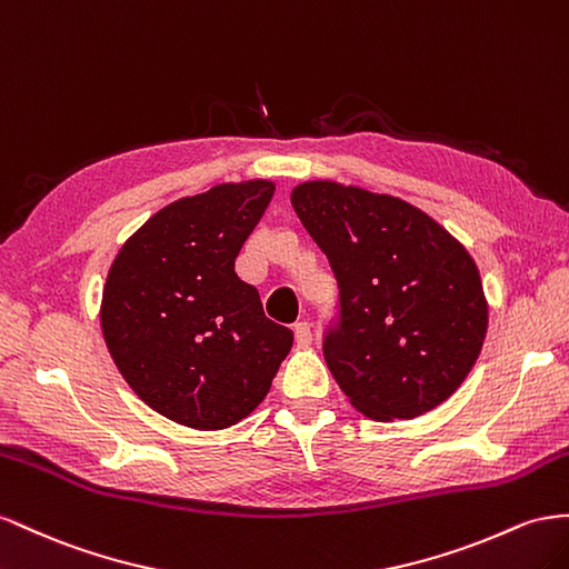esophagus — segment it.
<instances>
[{
    "mask_svg": "<svg viewBox=\"0 0 569 569\" xmlns=\"http://www.w3.org/2000/svg\"><path fill=\"white\" fill-rule=\"evenodd\" d=\"M293 331H296V343H298L300 348H310V343H312V329H310V323H307V321H298Z\"/></svg>",
    "mask_w": 569,
    "mask_h": 569,
    "instance_id": "esophagus-1",
    "label": "esophagus"
}]
</instances>
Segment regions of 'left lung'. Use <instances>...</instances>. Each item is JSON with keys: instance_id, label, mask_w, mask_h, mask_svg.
<instances>
[{"instance_id": "1", "label": "left lung", "mask_w": 569, "mask_h": 569, "mask_svg": "<svg viewBox=\"0 0 569 569\" xmlns=\"http://www.w3.org/2000/svg\"><path fill=\"white\" fill-rule=\"evenodd\" d=\"M340 290L323 338L336 383L369 419H415L472 371L489 302L472 254L427 212L393 194L336 181L290 192Z\"/></svg>"}]
</instances>
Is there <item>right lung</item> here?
Masks as SVG:
<instances>
[{
	"label": "right lung",
	"mask_w": 569,
	"mask_h": 569,
	"mask_svg": "<svg viewBox=\"0 0 569 569\" xmlns=\"http://www.w3.org/2000/svg\"><path fill=\"white\" fill-rule=\"evenodd\" d=\"M264 178L219 183L159 209L107 273L100 323L113 365L167 419L217 431L269 393L293 331L264 317L236 257L271 202Z\"/></svg>",
	"instance_id": "right-lung-1"
}]
</instances>
